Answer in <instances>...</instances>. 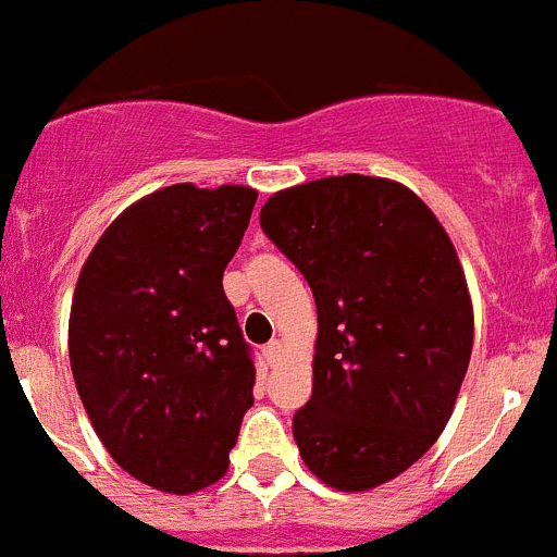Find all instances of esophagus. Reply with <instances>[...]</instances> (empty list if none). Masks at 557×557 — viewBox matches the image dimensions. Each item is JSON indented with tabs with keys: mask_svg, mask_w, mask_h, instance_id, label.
<instances>
[{
	"mask_svg": "<svg viewBox=\"0 0 557 557\" xmlns=\"http://www.w3.org/2000/svg\"><path fill=\"white\" fill-rule=\"evenodd\" d=\"M282 354H284V346H282V343H278V339H270L268 346L262 348V357H264V362H268L270 368H273L275 362H278V359H282Z\"/></svg>",
	"mask_w": 557,
	"mask_h": 557,
	"instance_id": "34e87169",
	"label": "esophagus"
}]
</instances>
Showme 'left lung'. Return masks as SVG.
<instances>
[{
  "instance_id": "obj_1",
  "label": "left lung",
  "mask_w": 557,
  "mask_h": 557,
  "mask_svg": "<svg viewBox=\"0 0 557 557\" xmlns=\"http://www.w3.org/2000/svg\"><path fill=\"white\" fill-rule=\"evenodd\" d=\"M259 225L318 307L295 444L332 488H376L435 444L469 368L474 314L455 245L418 195L371 175L278 191Z\"/></svg>"
}]
</instances>
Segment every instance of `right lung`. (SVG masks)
<instances>
[{"instance_id": "obj_1", "label": "right lung", "mask_w": 557, "mask_h": 557, "mask_svg": "<svg viewBox=\"0 0 557 557\" xmlns=\"http://www.w3.org/2000/svg\"><path fill=\"white\" fill-rule=\"evenodd\" d=\"M253 203L248 186L152 191L108 225L77 278V393L108 455L152 488L218 482L253 405V354L223 289Z\"/></svg>"}]
</instances>
